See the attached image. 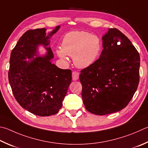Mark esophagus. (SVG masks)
Returning <instances> with one entry per match:
<instances>
[{"mask_svg":"<svg viewBox=\"0 0 148 148\" xmlns=\"http://www.w3.org/2000/svg\"><path fill=\"white\" fill-rule=\"evenodd\" d=\"M79 74L77 72H72V79L74 81H76L79 79Z\"/></svg>","mask_w":148,"mask_h":148,"instance_id":"obj_1","label":"esophagus"}]
</instances>
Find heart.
Returning <instances> with one entry per match:
<instances>
[{
	"label": "heart",
	"instance_id": "b5f03b06",
	"mask_svg": "<svg viewBox=\"0 0 148 148\" xmlns=\"http://www.w3.org/2000/svg\"><path fill=\"white\" fill-rule=\"evenodd\" d=\"M99 37L83 31L67 33L62 40L61 48L56 52L59 58L66 60L67 56L73 57L74 65L80 69L89 66L95 62L101 51Z\"/></svg>",
	"mask_w": 148,
	"mask_h": 148
}]
</instances>
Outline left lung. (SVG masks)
Returning <instances> with one entry per match:
<instances>
[{
  "mask_svg": "<svg viewBox=\"0 0 148 148\" xmlns=\"http://www.w3.org/2000/svg\"><path fill=\"white\" fill-rule=\"evenodd\" d=\"M101 39L100 58L79 74L85 107L97 115L125 108L139 83L140 56L130 39L116 28L108 29Z\"/></svg>",
  "mask_w": 148,
  "mask_h": 148,
  "instance_id": "left-lung-1",
  "label": "left lung"
}]
</instances>
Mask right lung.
<instances>
[{
  "label": "right lung",
  "instance_id": "1",
  "mask_svg": "<svg viewBox=\"0 0 148 148\" xmlns=\"http://www.w3.org/2000/svg\"><path fill=\"white\" fill-rule=\"evenodd\" d=\"M60 28L47 33L45 28L28 30L12 50L8 79L16 100L36 115L48 116L57 113L63 106L72 81V72L61 69L51 60L53 53L50 39ZM46 50L40 55L38 47Z\"/></svg>",
  "mask_w": 148,
  "mask_h": 148
}]
</instances>
